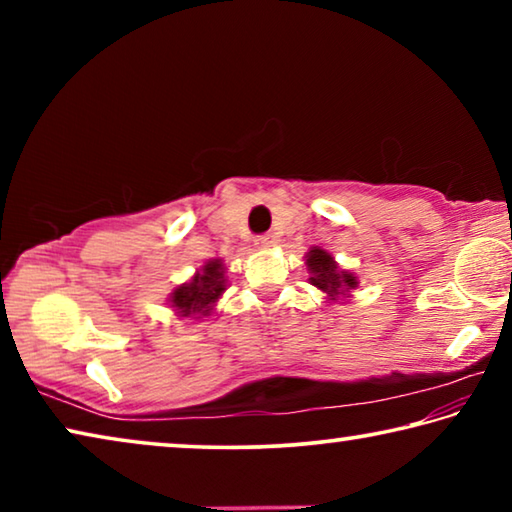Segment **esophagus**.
<instances>
[{
	"instance_id": "34e87169",
	"label": "esophagus",
	"mask_w": 512,
	"mask_h": 512,
	"mask_svg": "<svg viewBox=\"0 0 512 512\" xmlns=\"http://www.w3.org/2000/svg\"><path fill=\"white\" fill-rule=\"evenodd\" d=\"M255 244H257L259 248H271V246L275 244V235H259V237L255 239Z\"/></svg>"
}]
</instances>
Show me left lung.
<instances>
[{"label": "left lung", "mask_w": 512, "mask_h": 512, "mask_svg": "<svg viewBox=\"0 0 512 512\" xmlns=\"http://www.w3.org/2000/svg\"><path fill=\"white\" fill-rule=\"evenodd\" d=\"M307 268L314 273V277H309L311 284L318 289H323L325 293H329L332 300L339 296V293H343L345 296V291L357 287V280H354L350 273L339 271L334 264L332 255L325 253V250H320V248L309 250Z\"/></svg>", "instance_id": "8db88e82"}]
</instances>
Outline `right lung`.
Listing matches in <instances>:
<instances>
[{
    "mask_svg": "<svg viewBox=\"0 0 512 512\" xmlns=\"http://www.w3.org/2000/svg\"><path fill=\"white\" fill-rule=\"evenodd\" d=\"M225 291V280H223V264L219 259L214 262H207L203 266V273H198L192 282L183 284L173 291V307L178 309L180 316L189 314H203L207 316L212 311V305L216 298Z\"/></svg>",
    "mask_w": 512,
    "mask_h": 512,
    "instance_id": "add662e5",
    "label": "right lung"
}]
</instances>
